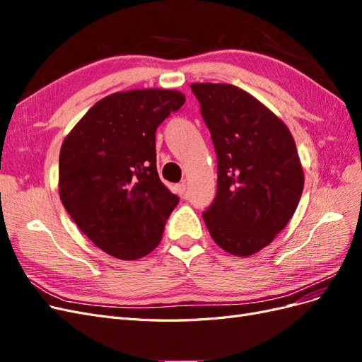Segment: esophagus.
Instances as JSON below:
<instances>
[{
	"mask_svg": "<svg viewBox=\"0 0 362 362\" xmlns=\"http://www.w3.org/2000/svg\"><path fill=\"white\" fill-rule=\"evenodd\" d=\"M175 193L182 196L185 193V182H180V184L175 185Z\"/></svg>",
	"mask_w": 362,
	"mask_h": 362,
	"instance_id": "esophagus-1",
	"label": "esophagus"
}]
</instances>
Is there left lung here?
Wrapping results in <instances>:
<instances>
[{"label":"left lung","instance_id":"8db88e82","mask_svg":"<svg viewBox=\"0 0 362 362\" xmlns=\"http://www.w3.org/2000/svg\"><path fill=\"white\" fill-rule=\"evenodd\" d=\"M217 154V193L202 214L217 246L249 257L293 217L303 168L288 127L255 96L226 83H193Z\"/></svg>","mask_w":362,"mask_h":362}]
</instances>
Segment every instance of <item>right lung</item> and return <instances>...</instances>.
Wrapping results in <instances>:
<instances>
[{
  "label": "right lung",
  "instance_id": "1",
  "mask_svg": "<svg viewBox=\"0 0 362 362\" xmlns=\"http://www.w3.org/2000/svg\"><path fill=\"white\" fill-rule=\"evenodd\" d=\"M185 96L170 89H133L98 101L64 137L59 194L95 246L119 259L154 250L180 202L157 172L156 131Z\"/></svg>",
  "mask_w": 362,
  "mask_h": 362
}]
</instances>
